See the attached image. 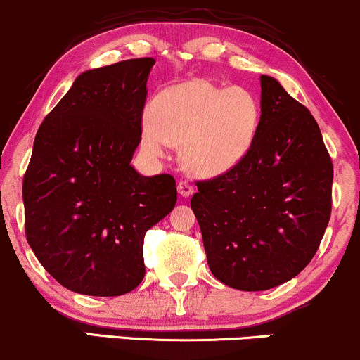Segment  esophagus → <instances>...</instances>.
I'll list each match as a JSON object with an SVG mask.
<instances>
[{
	"label": "esophagus",
	"instance_id": "34e87169",
	"mask_svg": "<svg viewBox=\"0 0 360 360\" xmlns=\"http://www.w3.org/2000/svg\"><path fill=\"white\" fill-rule=\"evenodd\" d=\"M177 191H179L181 196L188 198L194 193V188L188 183V181H179V183H177Z\"/></svg>",
	"mask_w": 360,
	"mask_h": 360
}]
</instances>
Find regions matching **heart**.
Instances as JSON below:
<instances>
[{"label":"heart","instance_id":"obj_1","mask_svg":"<svg viewBox=\"0 0 360 360\" xmlns=\"http://www.w3.org/2000/svg\"><path fill=\"white\" fill-rule=\"evenodd\" d=\"M142 125V148L164 157L181 143L184 167L201 177L230 171L257 135L260 103L249 88L214 84L201 77L169 86L150 103Z\"/></svg>","mask_w":360,"mask_h":360}]
</instances>
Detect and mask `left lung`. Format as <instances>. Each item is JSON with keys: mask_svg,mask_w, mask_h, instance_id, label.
<instances>
[{"mask_svg": "<svg viewBox=\"0 0 360 360\" xmlns=\"http://www.w3.org/2000/svg\"><path fill=\"white\" fill-rule=\"evenodd\" d=\"M260 94L250 150L230 171L196 181L191 198L210 271L240 291L298 276L332 213L333 164L316 120L274 77L260 76Z\"/></svg>", "mask_w": 360, "mask_h": 360, "instance_id": "obj_1", "label": "left lung"}]
</instances>
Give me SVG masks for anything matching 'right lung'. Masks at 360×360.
Masks as SVG:
<instances>
[{"mask_svg":"<svg viewBox=\"0 0 360 360\" xmlns=\"http://www.w3.org/2000/svg\"><path fill=\"white\" fill-rule=\"evenodd\" d=\"M154 64L140 57L82 72L35 135L23 176L25 235L44 269L74 292L137 288L143 237L176 205L174 177L130 166Z\"/></svg>","mask_w":360,"mask_h":360,"instance_id":"right-lung-1","label":"right lung"}]
</instances>
